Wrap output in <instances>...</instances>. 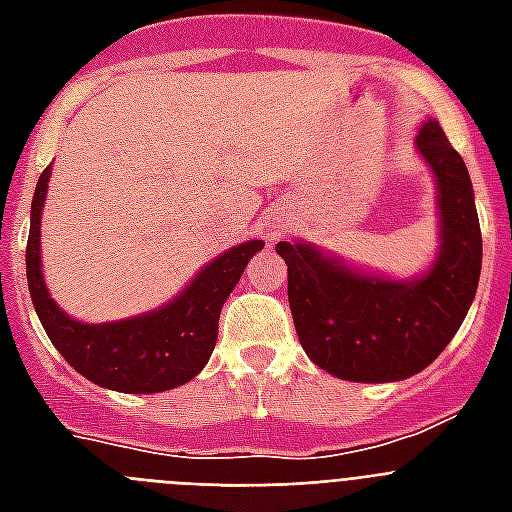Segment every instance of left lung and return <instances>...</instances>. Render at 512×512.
Here are the masks:
<instances>
[{
    "instance_id": "left-lung-1",
    "label": "left lung",
    "mask_w": 512,
    "mask_h": 512,
    "mask_svg": "<svg viewBox=\"0 0 512 512\" xmlns=\"http://www.w3.org/2000/svg\"><path fill=\"white\" fill-rule=\"evenodd\" d=\"M436 180L438 255L414 279L364 271L308 241H279L300 345L350 382H398L441 356L470 311L481 276V225L468 167L425 119L414 138Z\"/></svg>"
}]
</instances>
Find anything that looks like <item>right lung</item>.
<instances>
[{
  "mask_svg": "<svg viewBox=\"0 0 512 512\" xmlns=\"http://www.w3.org/2000/svg\"><path fill=\"white\" fill-rule=\"evenodd\" d=\"M50 175L52 167L39 175L31 201L26 279L36 316L52 345L82 377L119 393H162L193 380L215 350L223 303L265 241L249 239L225 249L193 276L180 295L154 311L130 319L84 324L68 316L44 284L39 239Z\"/></svg>",
  "mask_w": 512,
  "mask_h": 512,
  "instance_id": "1",
  "label": "right lung"
}]
</instances>
